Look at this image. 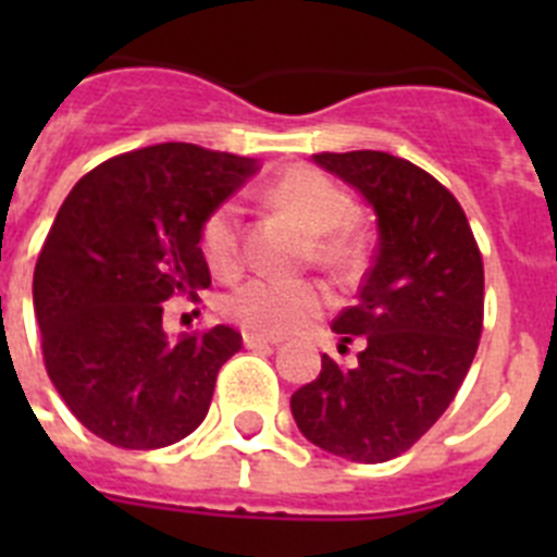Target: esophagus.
I'll use <instances>...</instances> for the list:
<instances>
[{"mask_svg":"<svg viewBox=\"0 0 557 557\" xmlns=\"http://www.w3.org/2000/svg\"><path fill=\"white\" fill-rule=\"evenodd\" d=\"M243 343L248 348H268V346H278V339L273 337H264V334H256V332H245L243 334Z\"/></svg>","mask_w":557,"mask_h":557,"instance_id":"esophagus-1","label":"esophagus"}]
</instances>
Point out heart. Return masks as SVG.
Listing matches in <instances>:
<instances>
[{"label":"heart","mask_w":557,"mask_h":557,"mask_svg":"<svg viewBox=\"0 0 557 557\" xmlns=\"http://www.w3.org/2000/svg\"><path fill=\"white\" fill-rule=\"evenodd\" d=\"M270 203L289 211L314 236V256L323 268L348 273L359 262L354 239V203L348 191L334 184L326 172L312 166L284 172L268 189ZM200 253L211 273L234 275L243 264V211L234 200L214 206L200 223ZM326 289L312 282H295L278 275H253L225 298V312L236 323L259 334H289L307 326L326 309Z\"/></svg>","instance_id":"heart-1"}]
</instances>
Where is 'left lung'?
Wrapping results in <instances>:
<instances>
[{"mask_svg":"<svg viewBox=\"0 0 557 557\" xmlns=\"http://www.w3.org/2000/svg\"><path fill=\"white\" fill-rule=\"evenodd\" d=\"M314 164L366 195L379 245L357 304L334 318L339 351L362 339L351 368L323 354L321 376L289 398L314 446L354 462L410 449L455 401L482 334V253L457 198L430 172L382 150L314 152Z\"/></svg>","mask_w":557,"mask_h":557,"instance_id":"obj_1","label":"left lung"}]
</instances>
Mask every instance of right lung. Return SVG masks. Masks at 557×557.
<instances>
[{"mask_svg":"<svg viewBox=\"0 0 557 557\" xmlns=\"http://www.w3.org/2000/svg\"><path fill=\"white\" fill-rule=\"evenodd\" d=\"M259 170L184 141L102 161L69 191L33 275L49 379L72 416L120 449H161L198 430L231 326L164 334V301L211 284L200 223Z\"/></svg>","mask_w":557,"mask_h":557,"instance_id":"obj_1","label":"right lung"}]
</instances>
